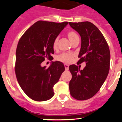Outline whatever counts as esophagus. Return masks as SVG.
Listing matches in <instances>:
<instances>
[{"mask_svg":"<svg viewBox=\"0 0 122 122\" xmlns=\"http://www.w3.org/2000/svg\"><path fill=\"white\" fill-rule=\"evenodd\" d=\"M64 67L65 68H66V70H69V66L67 64H64Z\"/></svg>","mask_w":122,"mask_h":122,"instance_id":"1","label":"esophagus"}]
</instances>
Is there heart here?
Here are the masks:
<instances>
[{
	"instance_id": "1",
	"label": "heart",
	"mask_w": 122,
	"mask_h": 122,
	"mask_svg": "<svg viewBox=\"0 0 122 122\" xmlns=\"http://www.w3.org/2000/svg\"><path fill=\"white\" fill-rule=\"evenodd\" d=\"M67 35L68 39H70V41H71V43H72L75 39L78 38V35H77L74 31H72V30H70V31L68 32ZM58 42V38H55L53 42V44H52V48H53L54 50H56V49L57 48ZM73 57V54L69 53H63L61 54V55H58V56H57V58H56V59H57L58 61L62 62H64V63H70V62H71V61H72Z\"/></svg>"
}]
</instances>
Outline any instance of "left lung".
Returning <instances> with one entry per match:
<instances>
[{"mask_svg":"<svg viewBox=\"0 0 122 122\" xmlns=\"http://www.w3.org/2000/svg\"><path fill=\"white\" fill-rule=\"evenodd\" d=\"M81 39L77 63L86 62L83 70L71 65L69 70L72 78L69 83L70 94L78 100L94 96L106 79L110 69V53L105 38L100 30L90 22H69Z\"/></svg>","mask_w":122,"mask_h":122,"instance_id":"1","label":"left lung"}]
</instances>
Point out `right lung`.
Returning <instances> with one entry per match:
<instances>
[{"label":"right lung","instance_id":"right-lung-1","mask_svg":"<svg viewBox=\"0 0 122 122\" xmlns=\"http://www.w3.org/2000/svg\"><path fill=\"white\" fill-rule=\"evenodd\" d=\"M68 24L39 20L19 39L16 51V76L24 93L34 100L46 101L54 96V86L65 71L64 66L60 61H52L47 68L41 64L45 59L52 60L54 39Z\"/></svg>","mask_w":122,"mask_h":122}]
</instances>
